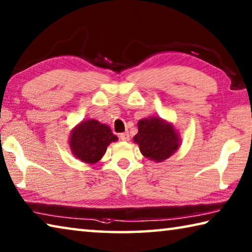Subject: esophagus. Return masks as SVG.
Here are the masks:
<instances>
[{"label":"esophagus","instance_id":"esophagus-1","mask_svg":"<svg viewBox=\"0 0 252 252\" xmlns=\"http://www.w3.org/2000/svg\"><path fill=\"white\" fill-rule=\"evenodd\" d=\"M119 138H120L122 141H127V140L130 139V135H129V133H127V132H123V133L119 134Z\"/></svg>","mask_w":252,"mask_h":252}]
</instances>
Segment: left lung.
I'll return each mask as SVG.
<instances>
[{
    "label": "left lung",
    "instance_id": "obj_1",
    "mask_svg": "<svg viewBox=\"0 0 252 252\" xmlns=\"http://www.w3.org/2000/svg\"><path fill=\"white\" fill-rule=\"evenodd\" d=\"M138 133L133 141L149 160L162 162L171 157L180 147V136L171 123L151 117L138 122Z\"/></svg>",
    "mask_w": 252,
    "mask_h": 252
}]
</instances>
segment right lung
<instances>
[{"mask_svg": "<svg viewBox=\"0 0 252 252\" xmlns=\"http://www.w3.org/2000/svg\"><path fill=\"white\" fill-rule=\"evenodd\" d=\"M110 126L94 119L79 123L70 134V149L76 159L89 164H94L104 156L111 142H116Z\"/></svg>", "mask_w": 252, "mask_h": 252, "instance_id": "right-lung-1", "label": "right lung"}]
</instances>
